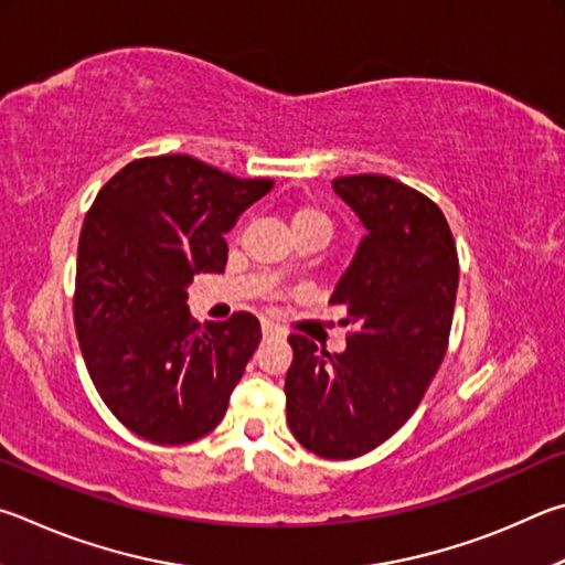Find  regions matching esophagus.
I'll list each match as a JSON object with an SVG mask.
<instances>
[{
  "label": "esophagus",
  "instance_id": "esophagus-1",
  "mask_svg": "<svg viewBox=\"0 0 565 565\" xmlns=\"http://www.w3.org/2000/svg\"><path fill=\"white\" fill-rule=\"evenodd\" d=\"M263 334H265V338H282V330L280 328H277V324L275 322H270V320H263Z\"/></svg>",
  "mask_w": 565,
  "mask_h": 565
}]
</instances>
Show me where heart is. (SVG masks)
<instances>
[{
  "instance_id": "b5f03b06",
  "label": "heart",
  "mask_w": 565,
  "mask_h": 565,
  "mask_svg": "<svg viewBox=\"0 0 565 565\" xmlns=\"http://www.w3.org/2000/svg\"><path fill=\"white\" fill-rule=\"evenodd\" d=\"M300 227H320V231L330 235L332 221L318 205H300L292 211V231H300Z\"/></svg>"
}]
</instances>
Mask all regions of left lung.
<instances>
[{
    "label": "left lung",
    "mask_w": 565,
    "mask_h": 565,
    "mask_svg": "<svg viewBox=\"0 0 565 565\" xmlns=\"http://www.w3.org/2000/svg\"><path fill=\"white\" fill-rule=\"evenodd\" d=\"M334 193L364 225L330 305L348 308V350L290 334L288 424L305 449L354 459L419 407L449 344L459 257L439 205L387 175H344Z\"/></svg>",
    "instance_id": "left-lung-1"
}]
</instances>
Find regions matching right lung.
<instances>
[{
    "label": "right lung",
    "instance_id": "add662e5",
    "mask_svg": "<svg viewBox=\"0 0 565 565\" xmlns=\"http://www.w3.org/2000/svg\"><path fill=\"white\" fill-rule=\"evenodd\" d=\"M191 156L138 158L102 191L78 237L74 324L96 392L153 444H188L221 424L260 322L235 312L198 324L188 285L223 273L225 233L270 193Z\"/></svg>",
    "mask_w": 565,
    "mask_h": 565
}]
</instances>
